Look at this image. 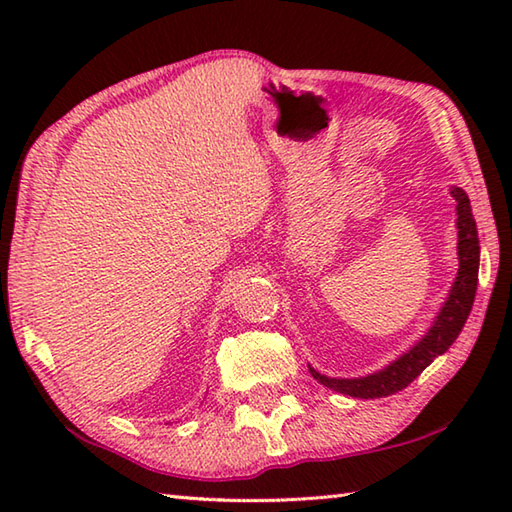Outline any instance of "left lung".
I'll list each match as a JSON object with an SVG mask.
<instances>
[{
	"instance_id": "8db88e82",
	"label": "left lung",
	"mask_w": 512,
	"mask_h": 512,
	"mask_svg": "<svg viewBox=\"0 0 512 512\" xmlns=\"http://www.w3.org/2000/svg\"><path fill=\"white\" fill-rule=\"evenodd\" d=\"M451 195L458 202V277L453 281V288L449 292L447 301L440 310V314L433 321L429 332L411 347L407 354H402L398 361L387 365L380 372H374L363 378H330L319 374L317 369L310 367V374L321 385L330 387L339 394L352 396V398H385L391 394H398L413 383L424 369H427L433 358H438L453 345L462 332L466 319H469L475 290H477V270H480V239H477V226L473 220L471 202L460 187H453Z\"/></svg>"
}]
</instances>
